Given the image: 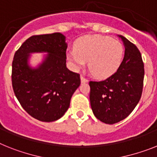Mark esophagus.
Here are the masks:
<instances>
[{
	"label": "esophagus",
	"instance_id": "esophagus-1",
	"mask_svg": "<svg viewBox=\"0 0 157 157\" xmlns=\"http://www.w3.org/2000/svg\"><path fill=\"white\" fill-rule=\"evenodd\" d=\"M88 79H86V78H84L83 76H81V82L82 83H85V82H87Z\"/></svg>",
	"mask_w": 157,
	"mask_h": 157
}]
</instances>
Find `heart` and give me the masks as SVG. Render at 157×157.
I'll list each match as a JSON object with an SVG mask.
<instances>
[{"mask_svg":"<svg viewBox=\"0 0 157 157\" xmlns=\"http://www.w3.org/2000/svg\"><path fill=\"white\" fill-rule=\"evenodd\" d=\"M124 46L120 41L102 35H87L78 40L75 49L67 55L75 70L86 65L96 77L106 78L119 70L124 58Z\"/></svg>","mask_w":157,"mask_h":157,"instance_id":"1","label":"heart"}]
</instances>
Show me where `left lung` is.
<instances>
[{
    "label": "left lung",
    "instance_id": "left-lung-1",
    "mask_svg": "<svg viewBox=\"0 0 157 157\" xmlns=\"http://www.w3.org/2000/svg\"><path fill=\"white\" fill-rule=\"evenodd\" d=\"M125 47L120 68L107 79L90 81V101L94 116L113 124L128 117L139 103L143 91L144 68L138 48L122 35Z\"/></svg>",
    "mask_w": 157,
    "mask_h": 157
}]
</instances>
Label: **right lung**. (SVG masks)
I'll use <instances>...</instances> for the list:
<instances>
[{"instance_id":"obj_1","label":"right lung","mask_w":157,"mask_h":157,"mask_svg":"<svg viewBox=\"0 0 157 157\" xmlns=\"http://www.w3.org/2000/svg\"><path fill=\"white\" fill-rule=\"evenodd\" d=\"M67 44L61 33L34 35L16 51L12 64V85L21 107L32 117L52 122L63 117L74 92L80 85L79 74L67 68ZM48 53L37 68L29 65L32 52Z\"/></svg>"}]
</instances>
